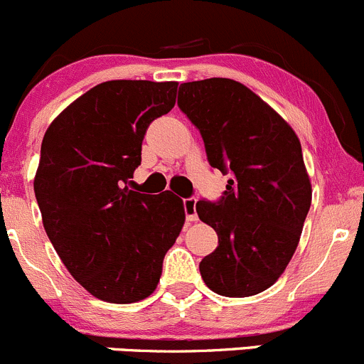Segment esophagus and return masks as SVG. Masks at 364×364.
<instances>
[{"mask_svg": "<svg viewBox=\"0 0 364 364\" xmlns=\"http://www.w3.org/2000/svg\"><path fill=\"white\" fill-rule=\"evenodd\" d=\"M196 204H197V199H193V197H188V199L183 200V205H185V213H186V222H197Z\"/></svg>", "mask_w": 364, "mask_h": 364, "instance_id": "obj_1", "label": "esophagus"}]
</instances>
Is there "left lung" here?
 <instances>
[{
    "label": "left lung",
    "mask_w": 364,
    "mask_h": 364,
    "mask_svg": "<svg viewBox=\"0 0 364 364\" xmlns=\"http://www.w3.org/2000/svg\"><path fill=\"white\" fill-rule=\"evenodd\" d=\"M178 105L203 135L211 167L230 172L218 203L196 211L218 236L199 264L204 284L227 297L269 289L294 255L311 204V183L291 124L232 79L179 86Z\"/></svg>",
    "instance_id": "8db88e82"
}]
</instances>
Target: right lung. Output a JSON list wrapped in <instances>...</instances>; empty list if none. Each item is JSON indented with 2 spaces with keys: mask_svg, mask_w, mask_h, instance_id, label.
Wrapping results in <instances>:
<instances>
[{
  "mask_svg": "<svg viewBox=\"0 0 364 364\" xmlns=\"http://www.w3.org/2000/svg\"><path fill=\"white\" fill-rule=\"evenodd\" d=\"M178 82L107 80L77 98L47 128L35 174L43 229L73 278L107 303L155 292L161 264L185 223L165 190H132L149 123L174 107Z\"/></svg>",
  "mask_w": 364,
  "mask_h": 364,
  "instance_id": "1",
  "label": "right lung"
}]
</instances>
